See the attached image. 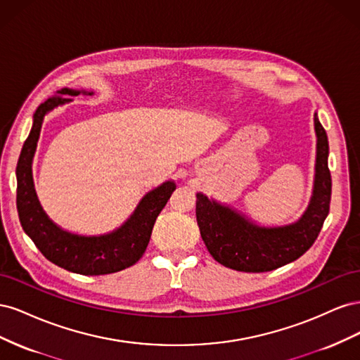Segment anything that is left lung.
Returning <instances> with one entry per match:
<instances>
[{"instance_id":"left-lung-1","label":"left lung","mask_w":360,"mask_h":360,"mask_svg":"<svg viewBox=\"0 0 360 360\" xmlns=\"http://www.w3.org/2000/svg\"><path fill=\"white\" fill-rule=\"evenodd\" d=\"M314 124L317 134L314 193L308 210L296 224L278 228L257 226L228 207L197 193L200 233L217 263L238 271L261 274L291 263L312 246L329 214L332 195L328 135L317 114Z\"/></svg>"}]
</instances>
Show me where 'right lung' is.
I'll return each mask as SVG.
<instances>
[{"label":"right lung","mask_w":360,"mask_h":360,"mask_svg":"<svg viewBox=\"0 0 360 360\" xmlns=\"http://www.w3.org/2000/svg\"><path fill=\"white\" fill-rule=\"evenodd\" d=\"M58 93L60 94L49 97L37 108L34 124L20 151L16 167V205L19 221L24 231L51 263L73 274L86 276L115 274V271L134 266L144 255L156 217L168 202L176 184L174 181H165L159 188L148 192L141 200L130 219L111 234L85 237L63 231L41 210L31 176V162L39 141L43 117L56 106L69 101L63 99L61 94L78 96L81 91L64 89Z\"/></svg>","instance_id":"add662e5"}]
</instances>
